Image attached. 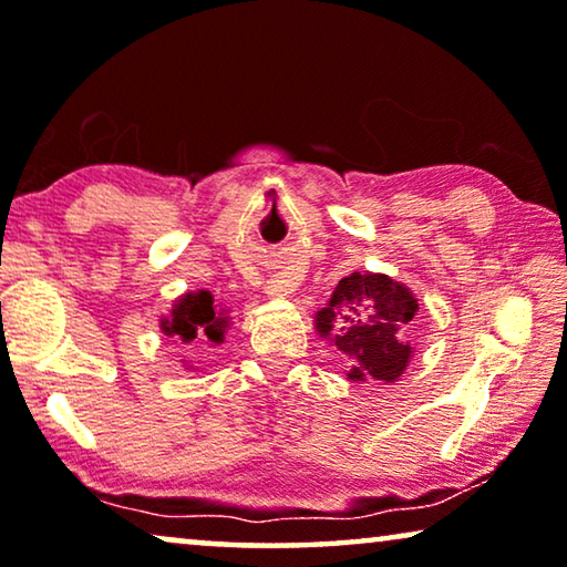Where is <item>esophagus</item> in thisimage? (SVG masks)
I'll return each instance as SVG.
<instances>
[{"label": "esophagus", "instance_id": "1", "mask_svg": "<svg viewBox=\"0 0 567 567\" xmlns=\"http://www.w3.org/2000/svg\"><path fill=\"white\" fill-rule=\"evenodd\" d=\"M296 289V278L289 274H278L268 281V293L271 296H289Z\"/></svg>", "mask_w": 567, "mask_h": 567}]
</instances>
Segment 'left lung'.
Returning <instances> with one entry per match:
<instances>
[{"label": "left lung", "instance_id": "8db88e82", "mask_svg": "<svg viewBox=\"0 0 567 567\" xmlns=\"http://www.w3.org/2000/svg\"><path fill=\"white\" fill-rule=\"evenodd\" d=\"M415 311L417 299L405 284L385 274L354 271L337 284L313 324L321 337H332L350 380L395 382L413 357L403 332Z\"/></svg>", "mask_w": 567, "mask_h": 567}]
</instances>
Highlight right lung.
<instances>
[{"mask_svg": "<svg viewBox=\"0 0 567 567\" xmlns=\"http://www.w3.org/2000/svg\"><path fill=\"white\" fill-rule=\"evenodd\" d=\"M228 327V309L217 307L210 291H189L179 296L174 301L169 317L162 319L164 337L187 347H197V342H205V339L213 344H220ZM187 370H193V364H187Z\"/></svg>", "mask_w": 567, "mask_h": 567, "instance_id": "add662e5", "label": "right lung"}]
</instances>
